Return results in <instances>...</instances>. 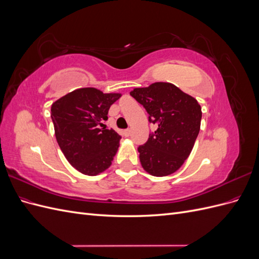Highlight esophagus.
<instances>
[{
    "label": "esophagus",
    "instance_id": "obj_1",
    "mask_svg": "<svg viewBox=\"0 0 259 259\" xmlns=\"http://www.w3.org/2000/svg\"><path fill=\"white\" fill-rule=\"evenodd\" d=\"M123 135H124L125 137H128V136L131 135V130H130V128H127V130H125V131L123 132Z\"/></svg>",
    "mask_w": 259,
    "mask_h": 259
}]
</instances>
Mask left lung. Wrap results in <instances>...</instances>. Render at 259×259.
<instances>
[{
    "label": "left lung",
    "mask_w": 259,
    "mask_h": 259,
    "mask_svg": "<svg viewBox=\"0 0 259 259\" xmlns=\"http://www.w3.org/2000/svg\"><path fill=\"white\" fill-rule=\"evenodd\" d=\"M149 114L156 131L138 147L142 166L152 176H167L183 165L197 139L202 111L192 96L177 86L156 82L131 93Z\"/></svg>",
    "instance_id": "obj_1"
}]
</instances>
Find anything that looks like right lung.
<instances>
[{
	"label": "right lung",
	"mask_w": 259,
	"mask_h": 259,
	"mask_svg": "<svg viewBox=\"0 0 259 259\" xmlns=\"http://www.w3.org/2000/svg\"><path fill=\"white\" fill-rule=\"evenodd\" d=\"M121 94L94 88L75 90L52 105L51 117L57 143L71 165L95 176L111 165L121 136L103 126L108 111Z\"/></svg>",
	"instance_id": "right-lung-1"
}]
</instances>
